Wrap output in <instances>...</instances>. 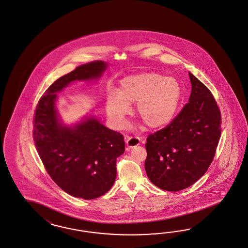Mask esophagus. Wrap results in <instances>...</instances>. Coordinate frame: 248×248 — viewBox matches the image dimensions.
Returning a JSON list of instances; mask_svg holds the SVG:
<instances>
[{
  "label": "esophagus",
  "instance_id": "obj_1",
  "mask_svg": "<svg viewBox=\"0 0 248 248\" xmlns=\"http://www.w3.org/2000/svg\"><path fill=\"white\" fill-rule=\"evenodd\" d=\"M126 143H127V148L133 149L135 147L140 145L141 139L140 137H128Z\"/></svg>",
  "mask_w": 248,
  "mask_h": 248
}]
</instances>
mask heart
Listing matches in <instances>:
<instances>
[{
    "label": "heart",
    "mask_w": 248,
    "mask_h": 248,
    "mask_svg": "<svg viewBox=\"0 0 248 248\" xmlns=\"http://www.w3.org/2000/svg\"><path fill=\"white\" fill-rule=\"evenodd\" d=\"M181 96L182 89L176 78L142 72L123 78L118 92L108 93L107 115L114 127L121 128L131 111L130 104L138 102V117L149 128L159 129L175 118Z\"/></svg>",
    "instance_id": "1"
}]
</instances>
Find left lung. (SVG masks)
<instances>
[{
  "label": "left lung",
  "mask_w": 248,
  "mask_h": 248,
  "mask_svg": "<svg viewBox=\"0 0 248 248\" xmlns=\"http://www.w3.org/2000/svg\"><path fill=\"white\" fill-rule=\"evenodd\" d=\"M191 94L170 125L149 135L145 170L149 180L167 191L197 182L212 163L221 135V114L211 92L188 72Z\"/></svg>",
  "instance_id": "8db88e82"
}]
</instances>
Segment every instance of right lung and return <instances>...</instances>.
Instances as JSON below:
<instances>
[{"instance_id":"right-lung-1","label":"right lung","mask_w":248,"mask_h":248,"mask_svg":"<svg viewBox=\"0 0 248 248\" xmlns=\"http://www.w3.org/2000/svg\"><path fill=\"white\" fill-rule=\"evenodd\" d=\"M108 64L101 61L77 67L58 78L36 106L33 140L48 174L63 191L86 200L99 198L113 186L117 157L125 151L123 136L96 118L64 125L56 109L58 92L75 80L98 79Z\"/></svg>"}]
</instances>
